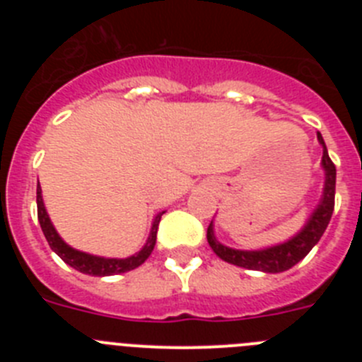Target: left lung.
<instances>
[{
  "label": "left lung",
  "mask_w": 362,
  "mask_h": 362,
  "mask_svg": "<svg viewBox=\"0 0 362 362\" xmlns=\"http://www.w3.org/2000/svg\"><path fill=\"white\" fill-rule=\"evenodd\" d=\"M317 139L322 146L321 165L325 168V188H322V197L319 201L317 209L313 210L303 230L286 243L270 246L264 250H235V248H228V246L221 245L217 241L216 235H214V225L210 223L209 230H206V239H209V245L212 246L217 257L230 264H235V267L248 268V270L279 274V272L288 270L293 264L299 263L300 259L306 257V254L317 245L326 226L330 223L335 204V165L332 163L325 139L319 132Z\"/></svg>",
  "instance_id": "obj_1"
}]
</instances>
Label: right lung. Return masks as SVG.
<instances>
[{
	"mask_svg": "<svg viewBox=\"0 0 362 362\" xmlns=\"http://www.w3.org/2000/svg\"><path fill=\"white\" fill-rule=\"evenodd\" d=\"M37 219H40L41 230H43L45 238L49 241L50 248L56 252L59 257L65 261L69 267L76 268L81 274H88V276H95V277H105V276H116V274H124V272H130L134 268H137L139 264H143L148 259V255L152 254L153 246H156V238H158V226L159 221H161V216L165 212L158 214L156 219L152 223V230H150V235L146 239L145 246H143L141 250L137 252V254L130 255V257L124 259H108V257H98V255H90L85 254V252H79L72 246L66 245L62 238H59V233L56 232L54 225L50 223V217L45 210L43 204V196H41V187L37 185Z\"/></svg>",
	"mask_w": 362,
	"mask_h": 362,
	"instance_id": "right-lung-1",
	"label": "right lung"
}]
</instances>
